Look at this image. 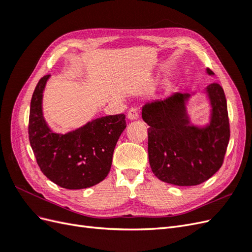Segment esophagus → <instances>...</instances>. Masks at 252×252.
Segmentation results:
<instances>
[{"label": "esophagus", "instance_id": "1", "mask_svg": "<svg viewBox=\"0 0 252 252\" xmlns=\"http://www.w3.org/2000/svg\"><path fill=\"white\" fill-rule=\"evenodd\" d=\"M127 117L129 120H138L139 119V110L136 108H131L128 110V113H127Z\"/></svg>", "mask_w": 252, "mask_h": 252}]
</instances>
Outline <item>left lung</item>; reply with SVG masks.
Masks as SVG:
<instances>
[{
	"label": "left lung",
	"mask_w": 252,
	"mask_h": 252,
	"mask_svg": "<svg viewBox=\"0 0 252 252\" xmlns=\"http://www.w3.org/2000/svg\"><path fill=\"white\" fill-rule=\"evenodd\" d=\"M208 74L213 72L207 68ZM212 113L206 127L190 125L188 94L145 104L142 118L148 128V158L152 172L163 182L194 186L207 181L223 165L230 138L224 90L218 83L206 88Z\"/></svg>",
	"instance_id": "8db88e82"
}]
</instances>
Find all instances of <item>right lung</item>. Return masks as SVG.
Masks as SVG:
<instances>
[{"label":"right lung","instance_id":"obj_1","mask_svg":"<svg viewBox=\"0 0 252 252\" xmlns=\"http://www.w3.org/2000/svg\"><path fill=\"white\" fill-rule=\"evenodd\" d=\"M49 77L39 81L30 102L28 134L36 163L60 187L94 186L110 170L114 147L126 128L125 114L98 118L66 134L52 132L42 112L43 91Z\"/></svg>","mask_w":252,"mask_h":252}]
</instances>
